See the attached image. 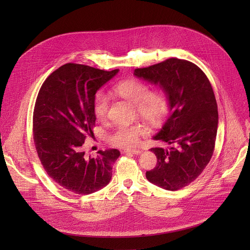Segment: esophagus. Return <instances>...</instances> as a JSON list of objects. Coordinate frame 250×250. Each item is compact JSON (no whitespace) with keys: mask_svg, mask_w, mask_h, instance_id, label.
Segmentation results:
<instances>
[{"mask_svg":"<svg viewBox=\"0 0 250 250\" xmlns=\"http://www.w3.org/2000/svg\"><path fill=\"white\" fill-rule=\"evenodd\" d=\"M125 153H132V154H139L141 152L140 149H125L124 150Z\"/></svg>","mask_w":250,"mask_h":250,"instance_id":"34e87169","label":"esophagus"}]
</instances>
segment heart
<instances>
[{
	"label": "heart",
	"instance_id": "1",
	"mask_svg": "<svg viewBox=\"0 0 250 250\" xmlns=\"http://www.w3.org/2000/svg\"><path fill=\"white\" fill-rule=\"evenodd\" d=\"M115 95L135 104L137 114L147 122L156 123L167 113L169 102L160 91H149L147 84L137 79H127L115 84L112 88ZM109 98L99 92L93 100V113L98 121H104L108 114ZM146 132V128L139 124L120 125L110 134L109 140L117 147H129L135 146L139 136Z\"/></svg>",
	"mask_w": 250,
	"mask_h": 250
}]
</instances>
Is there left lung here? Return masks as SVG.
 Listing matches in <instances>:
<instances>
[{
	"instance_id": "left-lung-1",
	"label": "left lung",
	"mask_w": 250,
	"mask_h": 250,
	"mask_svg": "<svg viewBox=\"0 0 250 250\" xmlns=\"http://www.w3.org/2000/svg\"><path fill=\"white\" fill-rule=\"evenodd\" d=\"M133 74L158 85L169 102L170 116L153 136L168 147L150 149L157 164L146 172L147 180L168 191L182 189L196 180L215 149L219 114L211 85L197 65L178 58L137 68Z\"/></svg>"
}]
</instances>
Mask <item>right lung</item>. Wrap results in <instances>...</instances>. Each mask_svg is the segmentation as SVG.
<instances>
[{"label": "right lung", "mask_w": 250, "mask_h": 250, "mask_svg": "<svg viewBox=\"0 0 250 250\" xmlns=\"http://www.w3.org/2000/svg\"><path fill=\"white\" fill-rule=\"evenodd\" d=\"M118 72L67 63L46 78L39 92L32 121L35 148L48 176L70 192L89 195L112 179L121 152L106 149L87 156L83 145L94 134V97Z\"/></svg>", "instance_id": "1"}]
</instances>
